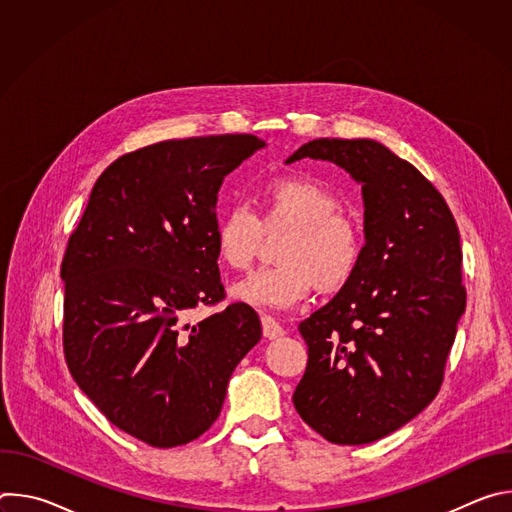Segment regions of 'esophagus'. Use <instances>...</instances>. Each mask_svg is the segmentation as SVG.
<instances>
[{
  "mask_svg": "<svg viewBox=\"0 0 512 512\" xmlns=\"http://www.w3.org/2000/svg\"><path fill=\"white\" fill-rule=\"evenodd\" d=\"M261 328H263V336L267 340H275L279 336H283V328L279 322H275L271 316H261Z\"/></svg>",
  "mask_w": 512,
  "mask_h": 512,
  "instance_id": "obj_1",
  "label": "esophagus"
}]
</instances>
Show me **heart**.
I'll use <instances>...</instances> for the list:
<instances>
[{"instance_id":"obj_1","label":"heart","mask_w":512,"mask_h":512,"mask_svg":"<svg viewBox=\"0 0 512 512\" xmlns=\"http://www.w3.org/2000/svg\"><path fill=\"white\" fill-rule=\"evenodd\" d=\"M259 216L245 204L227 208L214 225V251L231 269H247L257 257L263 235L287 231L275 259L233 285L231 296L251 308L285 310L306 300L318 285L324 291L344 287L354 275L362 237L338 198L322 184L287 176L259 190Z\"/></svg>"}]
</instances>
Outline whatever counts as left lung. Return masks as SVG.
<instances>
[{
	"label": "left lung",
	"mask_w": 512,
	"mask_h": 512,
	"mask_svg": "<svg viewBox=\"0 0 512 512\" xmlns=\"http://www.w3.org/2000/svg\"><path fill=\"white\" fill-rule=\"evenodd\" d=\"M324 160L360 186L364 247L338 294L300 324V417L340 446L371 444L421 413L444 381L466 310L462 247L444 196L375 139H314L287 158Z\"/></svg>",
	"instance_id": "8db88e82"
}]
</instances>
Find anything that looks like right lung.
Returning a JSON list of instances; mask_svg holds the SVG:
<instances>
[{
    "label": "right lung",
    "instance_id": "add662e5",
    "mask_svg": "<svg viewBox=\"0 0 512 512\" xmlns=\"http://www.w3.org/2000/svg\"><path fill=\"white\" fill-rule=\"evenodd\" d=\"M265 141L249 133L168 139L115 160L95 182L62 259V342L81 391L154 448L200 437L229 379L261 340L251 306L198 324L225 300L216 265V194Z\"/></svg>",
    "mask_w": 512,
    "mask_h": 512
}]
</instances>
